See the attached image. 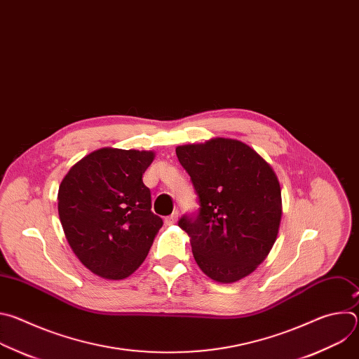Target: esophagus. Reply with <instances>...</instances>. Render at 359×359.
I'll list each match as a JSON object with an SVG mask.
<instances>
[{
    "label": "esophagus",
    "instance_id": "obj_1",
    "mask_svg": "<svg viewBox=\"0 0 359 359\" xmlns=\"http://www.w3.org/2000/svg\"><path fill=\"white\" fill-rule=\"evenodd\" d=\"M177 220H179V212H173L169 217L165 219V223H166L168 226H170V224H175Z\"/></svg>",
    "mask_w": 359,
    "mask_h": 359
}]
</instances>
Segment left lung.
<instances>
[{
    "label": "left lung",
    "instance_id": "8db88e82",
    "mask_svg": "<svg viewBox=\"0 0 359 359\" xmlns=\"http://www.w3.org/2000/svg\"><path fill=\"white\" fill-rule=\"evenodd\" d=\"M198 198L179 226L194 260L217 283H236L269 255L281 222V189L273 168L248 144L226 137L176 147Z\"/></svg>",
    "mask_w": 359,
    "mask_h": 359
}]
</instances>
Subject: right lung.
Here are the masks:
<instances>
[{"mask_svg":"<svg viewBox=\"0 0 359 359\" xmlns=\"http://www.w3.org/2000/svg\"><path fill=\"white\" fill-rule=\"evenodd\" d=\"M150 150L102 147L75 163L58 190L65 237L81 263L107 280H123L144 262L163 220L151 213L142 176Z\"/></svg>","mask_w":359,"mask_h":359,"instance_id":"1","label":"right lung"}]
</instances>
